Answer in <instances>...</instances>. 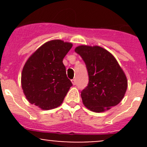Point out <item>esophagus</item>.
Returning <instances> with one entry per match:
<instances>
[{
  "label": "esophagus",
  "mask_w": 147,
  "mask_h": 147,
  "mask_svg": "<svg viewBox=\"0 0 147 147\" xmlns=\"http://www.w3.org/2000/svg\"><path fill=\"white\" fill-rule=\"evenodd\" d=\"M72 84H73V85H75V84H76V80L75 79L72 80Z\"/></svg>",
  "instance_id": "1"
}]
</instances>
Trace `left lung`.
<instances>
[{"label":"left lung","mask_w":147,"mask_h":147,"mask_svg":"<svg viewBox=\"0 0 147 147\" xmlns=\"http://www.w3.org/2000/svg\"><path fill=\"white\" fill-rule=\"evenodd\" d=\"M75 51L84 60L88 72V85L81 92L84 106L102 112L117 105L127 91V80L115 57L100 46L80 45Z\"/></svg>","instance_id":"left-lung-1"}]
</instances>
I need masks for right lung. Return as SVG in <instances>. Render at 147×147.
<instances>
[{"label":"right lung","mask_w":147,"mask_h":147,"mask_svg":"<svg viewBox=\"0 0 147 147\" xmlns=\"http://www.w3.org/2000/svg\"><path fill=\"white\" fill-rule=\"evenodd\" d=\"M72 44L53 40L39 47L23 67L21 84L28 101L42 109H52L63 103L72 85L66 75L63 58Z\"/></svg>","instance_id":"add662e5"}]
</instances>
